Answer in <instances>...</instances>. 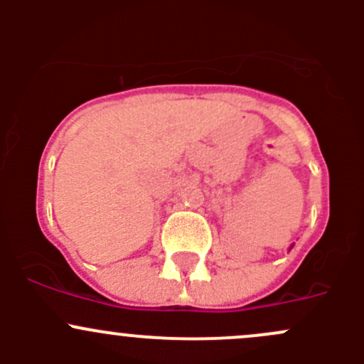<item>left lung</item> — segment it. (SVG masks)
Wrapping results in <instances>:
<instances>
[{"mask_svg": "<svg viewBox=\"0 0 364 364\" xmlns=\"http://www.w3.org/2000/svg\"><path fill=\"white\" fill-rule=\"evenodd\" d=\"M292 247H294V245H291V248H292ZM291 248H289V250H291Z\"/></svg>", "mask_w": 364, "mask_h": 364, "instance_id": "8db88e82", "label": "left lung"}]
</instances>
